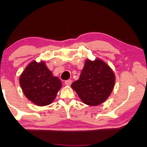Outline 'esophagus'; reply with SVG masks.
<instances>
[{
    "label": "esophagus",
    "instance_id": "34e87169",
    "mask_svg": "<svg viewBox=\"0 0 147 147\" xmlns=\"http://www.w3.org/2000/svg\"><path fill=\"white\" fill-rule=\"evenodd\" d=\"M65 85L69 86L71 84H72V80H65Z\"/></svg>",
    "mask_w": 147,
    "mask_h": 147
}]
</instances>
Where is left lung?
I'll use <instances>...</instances> for the list:
<instances>
[{
  "instance_id": "left-lung-1",
  "label": "left lung",
  "mask_w": 147,
  "mask_h": 147,
  "mask_svg": "<svg viewBox=\"0 0 147 147\" xmlns=\"http://www.w3.org/2000/svg\"><path fill=\"white\" fill-rule=\"evenodd\" d=\"M115 82L112 69L105 62L97 59L94 61L86 60L79 80L71 86L84 104L97 106L109 97Z\"/></svg>"
}]
</instances>
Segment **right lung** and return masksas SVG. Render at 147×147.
<instances>
[{"label": "right lung", "mask_w": 147, "mask_h": 147, "mask_svg": "<svg viewBox=\"0 0 147 147\" xmlns=\"http://www.w3.org/2000/svg\"><path fill=\"white\" fill-rule=\"evenodd\" d=\"M20 85L30 101L38 106H46L55 99L62 82L53 76L44 62L32 61L20 75Z\"/></svg>", "instance_id": "add662e5"}]
</instances>
